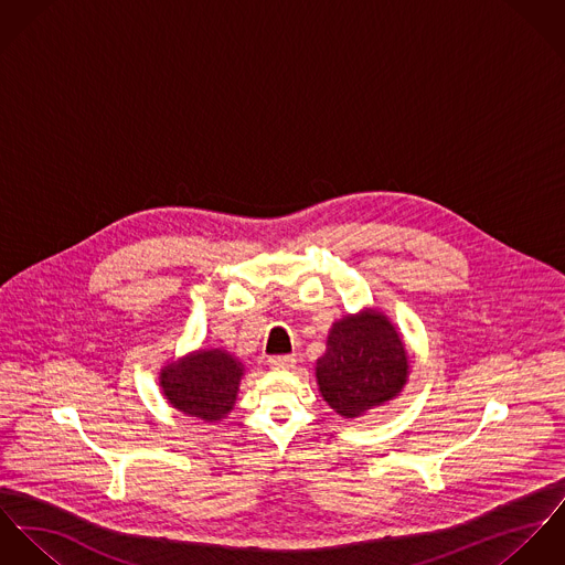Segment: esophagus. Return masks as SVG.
Returning <instances> with one entry per match:
<instances>
[{
	"mask_svg": "<svg viewBox=\"0 0 565 565\" xmlns=\"http://www.w3.org/2000/svg\"><path fill=\"white\" fill-rule=\"evenodd\" d=\"M295 364H297L295 355H275L268 360V366L275 371H288V369H295Z\"/></svg>",
	"mask_w": 565,
	"mask_h": 565,
	"instance_id": "obj_1",
	"label": "esophagus"
}]
</instances>
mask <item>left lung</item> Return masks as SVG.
I'll use <instances>...</instances> for the list:
<instances>
[{
	"label": "left lung",
	"mask_w": 565,
	"mask_h": 565,
	"mask_svg": "<svg viewBox=\"0 0 565 565\" xmlns=\"http://www.w3.org/2000/svg\"><path fill=\"white\" fill-rule=\"evenodd\" d=\"M313 371L322 401L353 420L403 392L409 381V353L390 316L373 306L344 313L331 324Z\"/></svg>",
	"instance_id": "left-lung-1"
}]
</instances>
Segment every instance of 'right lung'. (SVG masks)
<instances>
[{"label":"right lung","mask_w":565,"mask_h":565,"mask_svg":"<svg viewBox=\"0 0 565 565\" xmlns=\"http://www.w3.org/2000/svg\"><path fill=\"white\" fill-rule=\"evenodd\" d=\"M245 373V364L234 353L212 347L169 360L158 381L173 409L203 423H221L238 401Z\"/></svg>","instance_id":"right-lung-1"}]
</instances>
